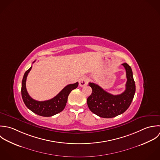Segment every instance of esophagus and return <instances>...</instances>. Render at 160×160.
I'll return each mask as SVG.
<instances>
[{
	"label": "esophagus",
	"mask_w": 160,
	"mask_h": 160,
	"mask_svg": "<svg viewBox=\"0 0 160 160\" xmlns=\"http://www.w3.org/2000/svg\"><path fill=\"white\" fill-rule=\"evenodd\" d=\"M89 82V79L87 77H82L79 81V84L81 87H83L87 85Z\"/></svg>",
	"instance_id": "obj_1"
}]
</instances>
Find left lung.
I'll return each mask as SVG.
<instances>
[{"label": "left lung", "instance_id": "1", "mask_svg": "<svg viewBox=\"0 0 160 160\" xmlns=\"http://www.w3.org/2000/svg\"><path fill=\"white\" fill-rule=\"evenodd\" d=\"M126 70V89L118 95H112L99 85L89 82L92 91L87 99L90 110L103 118H112L123 113L130 106L135 93V84L131 67L126 62L122 64Z\"/></svg>", "mask_w": 160, "mask_h": 160}]
</instances>
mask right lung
<instances>
[{
    "instance_id": "right-lung-1",
    "label": "right lung",
    "mask_w": 160,
    "mask_h": 160,
    "mask_svg": "<svg viewBox=\"0 0 160 160\" xmlns=\"http://www.w3.org/2000/svg\"><path fill=\"white\" fill-rule=\"evenodd\" d=\"M32 68V66L25 72L22 82V97L25 106L33 113L43 117H51L61 112L66 105L69 93L73 89L78 88L79 83L76 82L67 85L52 99L45 101H38L34 100L29 96L26 89L27 77Z\"/></svg>"
}]
</instances>
